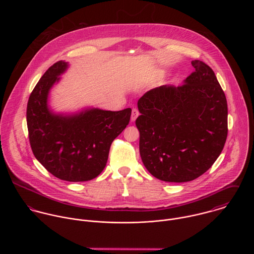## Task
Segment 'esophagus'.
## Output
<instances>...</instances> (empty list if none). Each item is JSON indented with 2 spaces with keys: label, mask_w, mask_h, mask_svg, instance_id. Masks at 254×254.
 <instances>
[{
  "label": "esophagus",
  "mask_w": 254,
  "mask_h": 254,
  "mask_svg": "<svg viewBox=\"0 0 254 254\" xmlns=\"http://www.w3.org/2000/svg\"><path fill=\"white\" fill-rule=\"evenodd\" d=\"M139 114H140V112H139V110H138V109H132V114H131V121H132V122H134V121L137 119V117L139 116Z\"/></svg>",
  "instance_id": "34e87169"
}]
</instances>
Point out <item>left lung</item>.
Here are the masks:
<instances>
[{
	"label": "left lung",
	"mask_w": 254,
	"mask_h": 254,
	"mask_svg": "<svg viewBox=\"0 0 254 254\" xmlns=\"http://www.w3.org/2000/svg\"><path fill=\"white\" fill-rule=\"evenodd\" d=\"M185 84L160 86L138 102L140 154L147 171L165 182L192 181L215 162L228 135V106L215 73L205 63Z\"/></svg>",
	"instance_id": "obj_1"
}]
</instances>
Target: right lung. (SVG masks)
Listing matches in <instances>:
<instances>
[{"instance_id":"obj_1","label":"right lung","mask_w":254,"mask_h":254,"mask_svg":"<svg viewBox=\"0 0 254 254\" xmlns=\"http://www.w3.org/2000/svg\"><path fill=\"white\" fill-rule=\"evenodd\" d=\"M67 64H54L30 94L26 120L28 137L37 160L55 177L68 182L90 181L105 169L113 140L129 124L132 109H91L63 116L48 108L52 86Z\"/></svg>"}]
</instances>
